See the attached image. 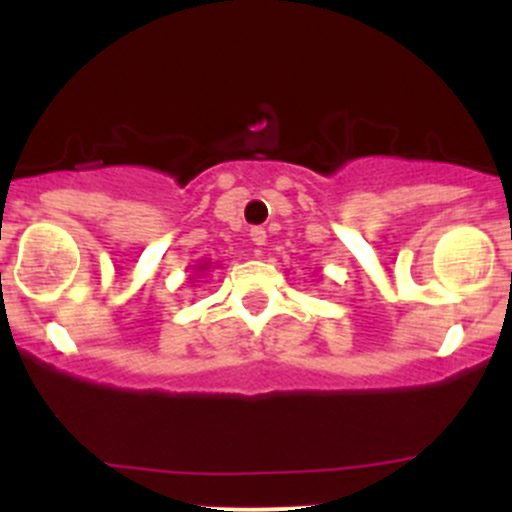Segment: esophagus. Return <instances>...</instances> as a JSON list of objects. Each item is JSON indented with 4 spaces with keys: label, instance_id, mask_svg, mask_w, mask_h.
<instances>
[{
    "label": "esophagus",
    "instance_id": "obj_1",
    "mask_svg": "<svg viewBox=\"0 0 512 512\" xmlns=\"http://www.w3.org/2000/svg\"><path fill=\"white\" fill-rule=\"evenodd\" d=\"M250 240L255 242V245H265L267 242V232H265V227H252L250 230Z\"/></svg>",
    "mask_w": 512,
    "mask_h": 512
}]
</instances>
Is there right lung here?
I'll return each instance as SVG.
<instances>
[{
	"label": "right lung",
	"mask_w": 512,
	"mask_h": 512,
	"mask_svg": "<svg viewBox=\"0 0 512 512\" xmlns=\"http://www.w3.org/2000/svg\"><path fill=\"white\" fill-rule=\"evenodd\" d=\"M205 270H210V265L208 262H200V265L195 267V275H198V272H205Z\"/></svg>",
	"instance_id": "obj_1"
}]
</instances>
